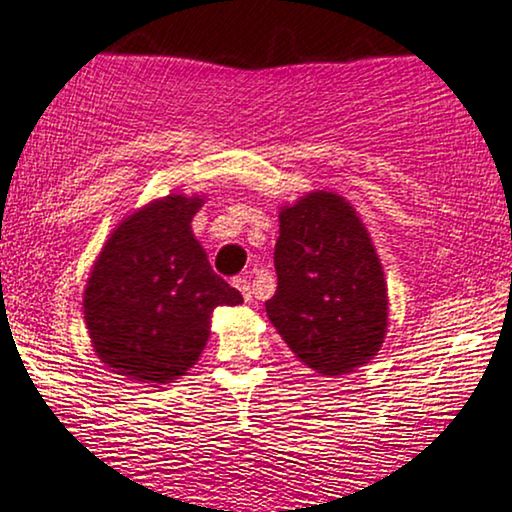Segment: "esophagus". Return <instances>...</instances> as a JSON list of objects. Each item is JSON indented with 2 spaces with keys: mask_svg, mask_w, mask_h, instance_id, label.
Segmentation results:
<instances>
[{
  "mask_svg": "<svg viewBox=\"0 0 512 512\" xmlns=\"http://www.w3.org/2000/svg\"><path fill=\"white\" fill-rule=\"evenodd\" d=\"M234 286L238 288V290H241V293H243V297H245V302H250L252 300V293H250V281H248V278H234Z\"/></svg>",
  "mask_w": 512,
  "mask_h": 512,
  "instance_id": "1",
  "label": "esophagus"
}]
</instances>
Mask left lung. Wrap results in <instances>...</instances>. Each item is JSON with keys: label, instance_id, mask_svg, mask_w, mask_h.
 I'll use <instances>...</instances> for the list:
<instances>
[{"label": "left lung", "instance_id": "left-lung-1", "mask_svg": "<svg viewBox=\"0 0 512 512\" xmlns=\"http://www.w3.org/2000/svg\"><path fill=\"white\" fill-rule=\"evenodd\" d=\"M278 286L267 316L290 352L326 378L366 366L387 335V281L352 203L312 191L278 212Z\"/></svg>", "mask_w": 512, "mask_h": 512}]
</instances>
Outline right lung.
I'll list each match as a JSON object with an SVG mask.
<instances>
[{
  "mask_svg": "<svg viewBox=\"0 0 512 512\" xmlns=\"http://www.w3.org/2000/svg\"><path fill=\"white\" fill-rule=\"evenodd\" d=\"M203 196L170 193L115 226L87 278L92 347L113 373L148 385L186 375L208 345L212 312L243 297L212 271L191 219Z\"/></svg>",
  "mask_w": 512,
  "mask_h": 512,
  "instance_id": "obj_1",
  "label": "right lung"
}]
</instances>
